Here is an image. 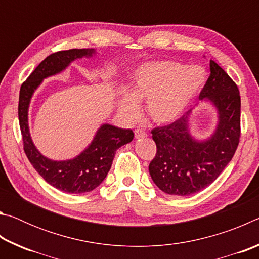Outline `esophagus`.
I'll use <instances>...</instances> for the list:
<instances>
[{"label":"esophagus","mask_w":259,"mask_h":259,"mask_svg":"<svg viewBox=\"0 0 259 259\" xmlns=\"http://www.w3.org/2000/svg\"><path fill=\"white\" fill-rule=\"evenodd\" d=\"M146 136H147V133L145 130L139 129V128L135 129V137L136 138H143V137H146Z\"/></svg>","instance_id":"esophagus-1"}]
</instances>
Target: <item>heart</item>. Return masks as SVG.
<instances>
[{"label": "heart", "mask_w": 259, "mask_h": 259, "mask_svg": "<svg viewBox=\"0 0 259 259\" xmlns=\"http://www.w3.org/2000/svg\"><path fill=\"white\" fill-rule=\"evenodd\" d=\"M205 82V71L174 61H154L135 73L130 94L119 99L121 113L129 120L139 114L140 100H147V113L156 123H169L182 115Z\"/></svg>", "instance_id": "1"}]
</instances>
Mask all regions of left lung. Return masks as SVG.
I'll return each instance as SVG.
<instances>
[{"instance_id": "8db88e82", "label": "left lung", "mask_w": 259, "mask_h": 259, "mask_svg": "<svg viewBox=\"0 0 259 259\" xmlns=\"http://www.w3.org/2000/svg\"><path fill=\"white\" fill-rule=\"evenodd\" d=\"M200 99L208 98L218 109L214 134L204 142L190 135V112L163 126L152 129L156 153L148 170L155 185L166 194L186 196L202 191L230 163L241 137V98L238 85L217 63L210 60V75Z\"/></svg>"}]
</instances>
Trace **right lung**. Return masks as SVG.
<instances>
[{"instance_id": "1", "label": "right lung", "mask_w": 259, "mask_h": 259, "mask_svg": "<svg viewBox=\"0 0 259 259\" xmlns=\"http://www.w3.org/2000/svg\"><path fill=\"white\" fill-rule=\"evenodd\" d=\"M94 52V49H69L54 52L42 60L27 80L23 82L19 93V125L23 136L24 151L29 162L51 186L75 194L93 191L104 181L111 169L117 148L134 139L133 130L104 124L100 126L90 146L75 159L51 161L35 148L30 139L27 112L30 97L43 78L61 72L74 59L91 56Z\"/></svg>"}]
</instances>
